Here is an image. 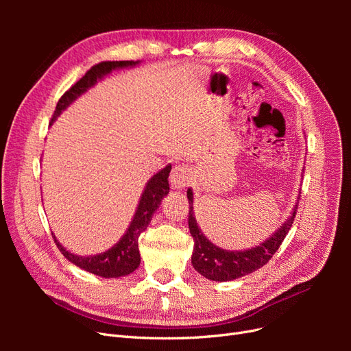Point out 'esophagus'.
I'll list each match as a JSON object with an SVG mask.
<instances>
[{"mask_svg":"<svg viewBox=\"0 0 351 351\" xmlns=\"http://www.w3.org/2000/svg\"><path fill=\"white\" fill-rule=\"evenodd\" d=\"M190 180H192V177H190V171L184 165H176L173 168L171 174H169V184H171L173 189L182 190L187 187L190 184Z\"/></svg>","mask_w":351,"mask_h":351,"instance_id":"obj_1","label":"esophagus"}]
</instances>
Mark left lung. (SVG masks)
<instances>
[{
  "label": "left lung",
  "instance_id": "1",
  "mask_svg": "<svg viewBox=\"0 0 351 351\" xmlns=\"http://www.w3.org/2000/svg\"><path fill=\"white\" fill-rule=\"evenodd\" d=\"M303 177V176H302ZM189 199V230L195 240L193 253H192V265L193 268L204 275L205 278L210 281H232L244 277V275L252 274L267 265L272 254L278 250L282 240L285 239L287 232L290 231L291 224L295 217L297 204L293 206L291 215L287 218L280 228L258 246L244 249V250H226L217 244L212 243L197 226L193 210V190L187 189ZM297 199H300V192Z\"/></svg>",
  "mask_w": 351,
  "mask_h": 351
}]
</instances>
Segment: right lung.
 <instances>
[{
	"mask_svg": "<svg viewBox=\"0 0 351 351\" xmlns=\"http://www.w3.org/2000/svg\"><path fill=\"white\" fill-rule=\"evenodd\" d=\"M139 62L141 61H104L97 66H93L76 84H74V86H71L64 95H62L57 104L54 115H52L51 119V124L58 119L62 111L67 110L74 101L82 97L83 93H86L105 76H108L114 70L134 67L139 64ZM169 171H171V165L168 164L165 168L159 169L156 174H154L147 180L145 190L139 199V205H137L133 219L130 221L129 228L125 230L121 239L117 241L112 247L98 254L82 256V254H76L67 250L57 240L56 236H52L60 252L64 254V258L67 261L76 265L80 269L98 275V277L102 278L125 277V275H129L134 269L139 268L141 253L139 243L137 241H139V236L147 228V226H149L152 215L155 214V210L159 208V205H161L162 199L169 192Z\"/></svg>",
	"mask_w": 351,
	"mask_h": 351,
	"instance_id": "1",
	"label": "right lung"
}]
</instances>
